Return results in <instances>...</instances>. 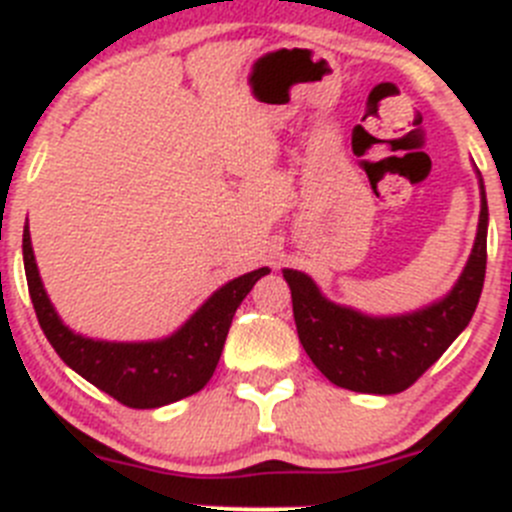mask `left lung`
I'll list each match as a JSON object with an SVG mask.
<instances>
[{
  "label": "left lung",
  "instance_id": "left-lung-1",
  "mask_svg": "<svg viewBox=\"0 0 512 512\" xmlns=\"http://www.w3.org/2000/svg\"><path fill=\"white\" fill-rule=\"evenodd\" d=\"M480 181V222L465 270L447 295L412 313L369 315L333 303L310 275L285 267L293 315L305 353L331 384L361 394L409 389L467 328L487 265V199Z\"/></svg>",
  "mask_w": 512,
  "mask_h": 512
}]
</instances>
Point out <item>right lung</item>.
I'll return each instance as SVG.
<instances>
[{"label": "right lung", "instance_id": "1", "mask_svg": "<svg viewBox=\"0 0 512 512\" xmlns=\"http://www.w3.org/2000/svg\"><path fill=\"white\" fill-rule=\"evenodd\" d=\"M22 257L37 321L57 356L75 374L131 409L166 407L204 389L219 364L234 310L240 308L252 285L270 272V267H260L224 283L171 336L121 343L88 338L62 323L42 285L27 224Z\"/></svg>", "mask_w": 512, "mask_h": 512}]
</instances>
